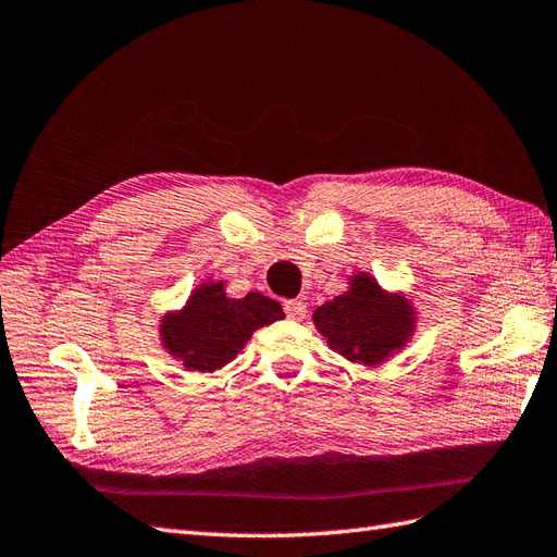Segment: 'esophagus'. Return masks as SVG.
Instances as JSON below:
<instances>
[{"instance_id": "obj_1", "label": "esophagus", "mask_w": 557, "mask_h": 557, "mask_svg": "<svg viewBox=\"0 0 557 557\" xmlns=\"http://www.w3.org/2000/svg\"><path fill=\"white\" fill-rule=\"evenodd\" d=\"M284 313H287L289 320H301L306 315V304L304 301H284Z\"/></svg>"}]
</instances>
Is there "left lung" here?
Returning <instances> with one entry per match:
<instances>
[{"label": "left lung", "instance_id": "1", "mask_svg": "<svg viewBox=\"0 0 557 557\" xmlns=\"http://www.w3.org/2000/svg\"><path fill=\"white\" fill-rule=\"evenodd\" d=\"M313 322L330 348L354 363L380 366L416 332V308L398 292H384L368 273L351 275L348 292L315 308Z\"/></svg>", "mask_w": 557, "mask_h": 557}]
</instances>
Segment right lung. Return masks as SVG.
I'll return each instance as SVG.
<instances>
[{
	"label": "right lung",
	"instance_id": "1",
	"mask_svg": "<svg viewBox=\"0 0 557 557\" xmlns=\"http://www.w3.org/2000/svg\"><path fill=\"white\" fill-rule=\"evenodd\" d=\"M282 318V306L263 294L230 299L225 282H203L183 310L161 318L159 334L165 351L183 360L187 370L215 372L242 351L258 327Z\"/></svg>",
	"mask_w": 557,
	"mask_h": 557
}]
</instances>
